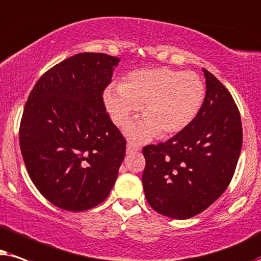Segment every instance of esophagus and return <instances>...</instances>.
<instances>
[{"instance_id": "34e87169", "label": "esophagus", "mask_w": 261, "mask_h": 261, "mask_svg": "<svg viewBox=\"0 0 261 261\" xmlns=\"http://www.w3.org/2000/svg\"><path fill=\"white\" fill-rule=\"evenodd\" d=\"M138 150H141L140 145L136 144L133 141H127V144H126L127 154H131V152H135V151H138Z\"/></svg>"}]
</instances>
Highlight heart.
<instances>
[{
	"label": "heart",
	"mask_w": 261,
	"mask_h": 261,
	"mask_svg": "<svg viewBox=\"0 0 261 261\" xmlns=\"http://www.w3.org/2000/svg\"><path fill=\"white\" fill-rule=\"evenodd\" d=\"M204 98L205 86L199 76L168 67L134 70L121 85L112 83L103 92L107 112L119 126L142 106L143 119L126 127L127 136L136 141L182 131L199 112Z\"/></svg>",
	"instance_id": "b5f03b06"
}]
</instances>
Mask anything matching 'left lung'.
<instances>
[{
	"label": "left lung",
	"instance_id": "1",
	"mask_svg": "<svg viewBox=\"0 0 261 261\" xmlns=\"http://www.w3.org/2000/svg\"><path fill=\"white\" fill-rule=\"evenodd\" d=\"M206 93L191 124L165 143L143 148L144 194L152 209L186 220L227 190L242 147L241 117L228 89L203 69Z\"/></svg>",
	"mask_w": 261,
	"mask_h": 261
}]
</instances>
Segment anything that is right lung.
Masks as SVG:
<instances>
[{"label": "right lung", "instance_id": "1", "mask_svg": "<svg viewBox=\"0 0 261 261\" xmlns=\"http://www.w3.org/2000/svg\"><path fill=\"white\" fill-rule=\"evenodd\" d=\"M119 62L92 52L69 57L38 80L23 109L19 140L27 172L63 210L99 205L116 184L126 141L102 93Z\"/></svg>", "mask_w": 261, "mask_h": 261}]
</instances>
